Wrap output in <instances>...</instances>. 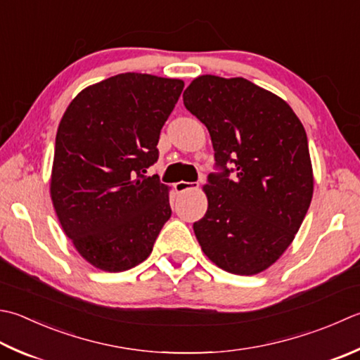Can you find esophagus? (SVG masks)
<instances>
[{
    "instance_id": "esophagus-1",
    "label": "esophagus",
    "mask_w": 360,
    "mask_h": 360,
    "mask_svg": "<svg viewBox=\"0 0 360 360\" xmlns=\"http://www.w3.org/2000/svg\"><path fill=\"white\" fill-rule=\"evenodd\" d=\"M196 187H198L196 182H186V181H179V182H176V184H174V190L178 193H182V192H186V190H192V188H196Z\"/></svg>"
}]
</instances>
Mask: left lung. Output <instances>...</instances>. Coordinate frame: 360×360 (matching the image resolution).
I'll use <instances>...</instances> for the list:
<instances>
[{
    "mask_svg": "<svg viewBox=\"0 0 360 360\" xmlns=\"http://www.w3.org/2000/svg\"><path fill=\"white\" fill-rule=\"evenodd\" d=\"M182 98L215 151L217 172L204 186L207 212L193 223L195 236L224 271H264L288 248L311 206L304 126L284 100L243 77L204 75Z\"/></svg>",
    "mask_w": 360,
    "mask_h": 360,
    "instance_id": "1",
    "label": "left lung"
}]
</instances>
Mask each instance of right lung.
Returning a JSON list of instances; mask_svg holds the SVG:
<instances>
[{
  "label": "right lung",
  "mask_w": 360,
  "mask_h": 360,
  "mask_svg": "<svg viewBox=\"0 0 360 360\" xmlns=\"http://www.w3.org/2000/svg\"><path fill=\"white\" fill-rule=\"evenodd\" d=\"M184 82L122 73L77 94L56 134L51 200L77 252L104 271L151 255L172 217L168 187L145 176Z\"/></svg>",
  "instance_id": "right-lung-1"
}]
</instances>
